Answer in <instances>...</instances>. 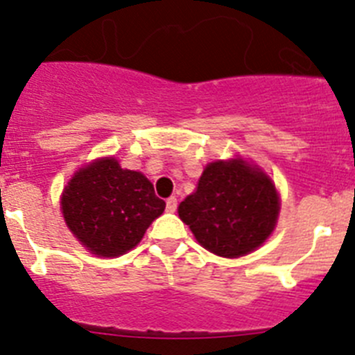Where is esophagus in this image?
Listing matches in <instances>:
<instances>
[{"label": "esophagus", "mask_w": 355, "mask_h": 355, "mask_svg": "<svg viewBox=\"0 0 355 355\" xmlns=\"http://www.w3.org/2000/svg\"><path fill=\"white\" fill-rule=\"evenodd\" d=\"M166 210H168V212H175V210H177V198L170 196L166 200Z\"/></svg>", "instance_id": "1"}]
</instances>
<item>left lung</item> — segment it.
<instances>
[{
  "label": "left lung",
  "mask_w": 355,
  "mask_h": 355,
  "mask_svg": "<svg viewBox=\"0 0 355 355\" xmlns=\"http://www.w3.org/2000/svg\"><path fill=\"white\" fill-rule=\"evenodd\" d=\"M279 198L270 178L242 159L217 161L205 168L178 216L210 253L239 258L272 233Z\"/></svg>",
  "instance_id": "1"
}]
</instances>
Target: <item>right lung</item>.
Instances as JSON below:
<instances>
[{"label": "right lung", "mask_w": 355, "mask_h": 355, "mask_svg": "<svg viewBox=\"0 0 355 355\" xmlns=\"http://www.w3.org/2000/svg\"><path fill=\"white\" fill-rule=\"evenodd\" d=\"M164 207L145 175L122 170L113 157L81 168L62 196L67 226L98 257H120L138 245Z\"/></svg>", "instance_id": "right-lung-1"}]
</instances>
